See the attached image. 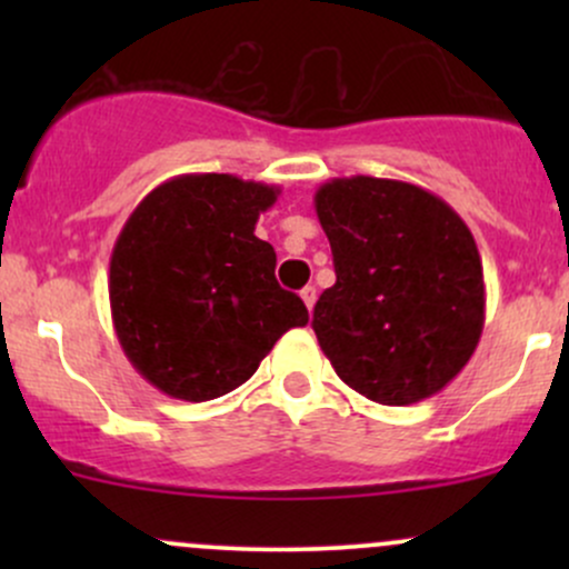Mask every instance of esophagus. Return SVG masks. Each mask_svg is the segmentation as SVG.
<instances>
[{"mask_svg":"<svg viewBox=\"0 0 569 569\" xmlns=\"http://www.w3.org/2000/svg\"><path fill=\"white\" fill-rule=\"evenodd\" d=\"M302 299H305V305H307V310H312V307H316V299H318V291H316V286H305L302 291Z\"/></svg>","mask_w":569,"mask_h":569,"instance_id":"esophagus-1","label":"esophagus"}]
</instances>
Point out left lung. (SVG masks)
I'll return each instance as SVG.
<instances>
[{
  "label": "left lung",
  "instance_id": "8db88e82",
  "mask_svg": "<svg viewBox=\"0 0 569 569\" xmlns=\"http://www.w3.org/2000/svg\"><path fill=\"white\" fill-rule=\"evenodd\" d=\"M316 213L337 283L312 329L339 380L385 407L447 388L485 329V272L466 221L439 194L375 176L326 181Z\"/></svg>",
  "mask_w": 569,
  "mask_h": 569
}]
</instances>
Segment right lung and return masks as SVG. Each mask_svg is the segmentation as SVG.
<instances>
[{"mask_svg": "<svg viewBox=\"0 0 569 569\" xmlns=\"http://www.w3.org/2000/svg\"><path fill=\"white\" fill-rule=\"evenodd\" d=\"M280 189L230 173L162 181L130 213L109 262L120 348L147 382L181 401L243 385L286 331L310 321L276 280L259 213Z\"/></svg>", "mask_w": 569, "mask_h": 569, "instance_id": "add662e5", "label": "right lung"}]
</instances>
